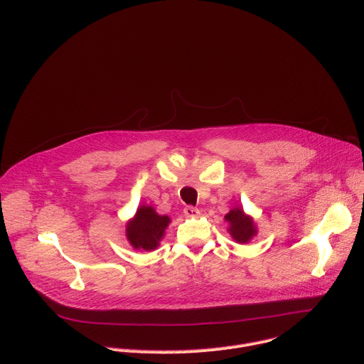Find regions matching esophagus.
<instances>
[{
	"label": "esophagus",
	"instance_id": "1",
	"mask_svg": "<svg viewBox=\"0 0 364 364\" xmlns=\"http://www.w3.org/2000/svg\"><path fill=\"white\" fill-rule=\"evenodd\" d=\"M183 212H184L186 216H190V218H196V216L200 215L198 209H197V207H194V205H186Z\"/></svg>",
	"mask_w": 364,
	"mask_h": 364
}]
</instances>
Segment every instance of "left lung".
<instances>
[{"instance_id": "left-lung-1", "label": "left lung", "mask_w": 364, "mask_h": 364, "mask_svg": "<svg viewBox=\"0 0 364 364\" xmlns=\"http://www.w3.org/2000/svg\"><path fill=\"white\" fill-rule=\"evenodd\" d=\"M226 220L230 223L229 232L232 237L239 242V243H246L252 239V236L256 233L255 225L249 216L243 213L242 209L236 207V209H232L226 216Z\"/></svg>"}]
</instances>
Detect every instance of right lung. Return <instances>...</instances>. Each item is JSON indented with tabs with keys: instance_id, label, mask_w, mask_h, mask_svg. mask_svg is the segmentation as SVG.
I'll list each match as a JSON object with an SVG mask.
<instances>
[{
	"instance_id": "right-lung-1",
	"label": "right lung",
	"mask_w": 364,
	"mask_h": 364,
	"mask_svg": "<svg viewBox=\"0 0 364 364\" xmlns=\"http://www.w3.org/2000/svg\"><path fill=\"white\" fill-rule=\"evenodd\" d=\"M170 219L160 216L149 205H142L138 209L135 219L127 228V236L135 249L152 250L157 247L160 239L168 226Z\"/></svg>"
}]
</instances>
